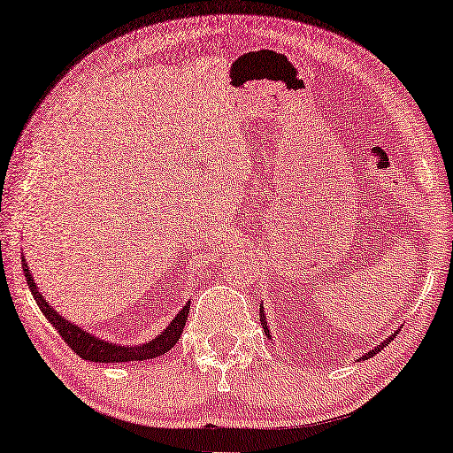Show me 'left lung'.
<instances>
[{"mask_svg": "<svg viewBox=\"0 0 453 453\" xmlns=\"http://www.w3.org/2000/svg\"><path fill=\"white\" fill-rule=\"evenodd\" d=\"M260 321H262V327H264V333H266V337L268 339H272V335H270V327H268V321H266V313H264V305L260 303ZM395 335H396V331L395 333H392V335L388 337V339H385V341H382V343L380 345H377V347H374L372 349V351H369V353H365L363 357H361V359H371V357H374V355H377L379 351H382V349H385L388 343H390V341L392 339H395ZM359 359V361H361Z\"/></svg>", "mask_w": 453, "mask_h": 453, "instance_id": "1", "label": "left lung"}]
</instances>
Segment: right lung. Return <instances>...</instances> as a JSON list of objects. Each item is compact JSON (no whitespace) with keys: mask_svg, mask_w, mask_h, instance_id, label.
I'll return each instance as SVG.
<instances>
[{"mask_svg":"<svg viewBox=\"0 0 453 453\" xmlns=\"http://www.w3.org/2000/svg\"><path fill=\"white\" fill-rule=\"evenodd\" d=\"M23 264V272L25 278H27V286L31 289L33 297L39 305V310L42 311V315L49 319L50 326H53L58 335H61L66 345L73 349V351L82 357L84 361L90 363H130V361H148V359H156L159 355H165L169 349H172L179 337H181L187 315H189V307L191 302H187L181 311H179L175 318L172 319V323L159 333V335L153 337L148 343H140V345H118V343H110V341L92 335L87 329H82L79 326H74L73 321H68L66 318H63L53 305H49V302L42 297V294L39 292V288L35 284V280L31 276L29 264L25 262V258L21 260Z\"/></svg>","mask_w":453,"mask_h":453,"instance_id":"obj_1","label":"right lung"}]
</instances>
